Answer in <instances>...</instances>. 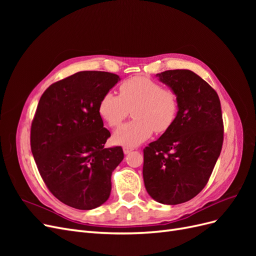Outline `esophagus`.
<instances>
[{"label":"esophagus","instance_id":"1","mask_svg":"<svg viewBox=\"0 0 256 256\" xmlns=\"http://www.w3.org/2000/svg\"><path fill=\"white\" fill-rule=\"evenodd\" d=\"M122 150H124V152H125V154H129L130 152H132L134 148V147H130V146H124Z\"/></svg>","mask_w":256,"mask_h":256}]
</instances>
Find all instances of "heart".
I'll return each instance as SVG.
<instances>
[{
	"mask_svg": "<svg viewBox=\"0 0 256 256\" xmlns=\"http://www.w3.org/2000/svg\"><path fill=\"white\" fill-rule=\"evenodd\" d=\"M132 110L134 120L116 131V143L136 146L148 138L154 131L164 134L177 118L176 92L146 76H134L120 85V96L113 92L100 100L99 113L112 128H118Z\"/></svg>",
	"mask_w": 256,
	"mask_h": 256,
	"instance_id": "1",
	"label": "heart"
}]
</instances>
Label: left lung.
I'll use <instances>...</instances> for the list:
<instances>
[{"instance_id": "obj_1", "label": "left lung", "mask_w": 256, "mask_h": 256, "mask_svg": "<svg viewBox=\"0 0 256 256\" xmlns=\"http://www.w3.org/2000/svg\"><path fill=\"white\" fill-rule=\"evenodd\" d=\"M178 98L173 126L146 146L143 178L148 194L176 205L198 196L208 182L223 144V120L216 92L188 69L157 74Z\"/></svg>"}]
</instances>
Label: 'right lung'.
Returning a JSON list of instances; mask_svg holds the SVG:
<instances>
[{"label":"right lung","instance_id":"add662e5","mask_svg":"<svg viewBox=\"0 0 256 256\" xmlns=\"http://www.w3.org/2000/svg\"><path fill=\"white\" fill-rule=\"evenodd\" d=\"M106 72H80L51 84L38 102L30 150L47 188L62 203L88 210L111 192L112 172L124 159L99 113L102 97L120 81Z\"/></svg>","mask_w":256,"mask_h":256}]
</instances>
